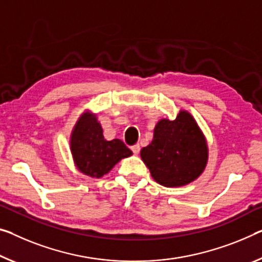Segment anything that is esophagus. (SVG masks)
Masks as SVG:
<instances>
[{"mask_svg": "<svg viewBox=\"0 0 262 262\" xmlns=\"http://www.w3.org/2000/svg\"><path fill=\"white\" fill-rule=\"evenodd\" d=\"M131 150H132V152H134L135 155H138L139 151H140V145L139 144L134 145V146H131Z\"/></svg>", "mask_w": 262, "mask_h": 262, "instance_id": "34e87169", "label": "esophagus"}]
</instances>
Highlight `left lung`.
I'll return each instance as SVG.
<instances>
[{
  "mask_svg": "<svg viewBox=\"0 0 262 262\" xmlns=\"http://www.w3.org/2000/svg\"><path fill=\"white\" fill-rule=\"evenodd\" d=\"M207 156L206 140L186 111H180L174 120H159L151 144L140 151L152 178L166 187L184 186L198 178Z\"/></svg>",
  "mask_w": 262,
  "mask_h": 262,
  "instance_id": "1",
  "label": "left lung"
}]
</instances>
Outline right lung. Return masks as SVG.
I'll return each instance as SVG.
<instances>
[{"label":"right lung","mask_w":262,"mask_h":262,"mask_svg":"<svg viewBox=\"0 0 262 262\" xmlns=\"http://www.w3.org/2000/svg\"><path fill=\"white\" fill-rule=\"evenodd\" d=\"M71 152L78 170L92 178H100L120 159L132 155L122 140H105L96 116L84 114L71 135Z\"/></svg>","instance_id":"right-lung-1"}]
</instances>
